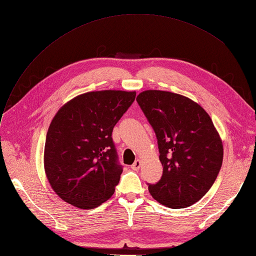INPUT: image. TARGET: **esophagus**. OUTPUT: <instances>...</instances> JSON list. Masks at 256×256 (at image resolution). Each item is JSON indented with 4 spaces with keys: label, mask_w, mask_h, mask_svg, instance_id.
<instances>
[{
    "label": "esophagus",
    "mask_w": 256,
    "mask_h": 256,
    "mask_svg": "<svg viewBox=\"0 0 256 256\" xmlns=\"http://www.w3.org/2000/svg\"><path fill=\"white\" fill-rule=\"evenodd\" d=\"M140 160H136L134 164L131 165V168L134 170H138L140 168Z\"/></svg>",
    "instance_id": "1"
}]
</instances>
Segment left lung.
Returning a JSON list of instances; mask_svg holds the SVG:
<instances>
[{"instance_id":"1","label":"left lung","mask_w":256,"mask_h":256,"mask_svg":"<svg viewBox=\"0 0 256 256\" xmlns=\"http://www.w3.org/2000/svg\"><path fill=\"white\" fill-rule=\"evenodd\" d=\"M136 102L158 140L163 174L148 184L150 195L170 208L196 204L212 188L222 165L224 146L212 120L183 95L147 90Z\"/></svg>"}]
</instances>
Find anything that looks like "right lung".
I'll return each mask as SVG.
<instances>
[{
    "instance_id": "right-lung-1",
    "label": "right lung",
    "mask_w": 256,
    "mask_h": 256,
    "mask_svg": "<svg viewBox=\"0 0 256 256\" xmlns=\"http://www.w3.org/2000/svg\"><path fill=\"white\" fill-rule=\"evenodd\" d=\"M136 94L88 92L58 110L46 134L44 170L52 188L64 201L89 210L111 198L122 172L112 131Z\"/></svg>"
}]
</instances>
